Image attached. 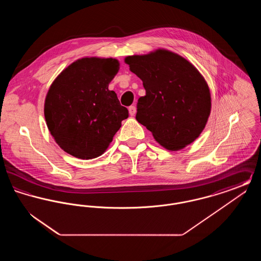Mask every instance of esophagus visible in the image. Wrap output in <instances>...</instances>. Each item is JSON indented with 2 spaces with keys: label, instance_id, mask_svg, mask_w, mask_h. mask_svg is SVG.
Listing matches in <instances>:
<instances>
[{
  "label": "esophagus",
  "instance_id": "obj_1",
  "mask_svg": "<svg viewBox=\"0 0 261 261\" xmlns=\"http://www.w3.org/2000/svg\"><path fill=\"white\" fill-rule=\"evenodd\" d=\"M137 109L135 106H131L130 108H129V113H130V115L131 116H134L135 114H136Z\"/></svg>",
  "mask_w": 261,
  "mask_h": 261
}]
</instances>
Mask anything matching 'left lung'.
Listing matches in <instances>:
<instances>
[{
  "label": "left lung",
  "mask_w": 261,
  "mask_h": 261,
  "mask_svg": "<svg viewBox=\"0 0 261 261\" xmlns=\"http://www.w3.org/2000/svg\"><path fill=\"white\" fill-rule=\"evenodd\" d=\"M124 62L146 90V96L138 99L137 121L168 150H180L193 143L211 111V91L199 70L165 49L128 56Z\"/></svg>",
  "instance_id": "left-lung-1"
}]
</instances>
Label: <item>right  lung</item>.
Instances as JSON below:
<instances>
[{"mask_svg":"<svg viewBox=\"0 0 261 261\" xmlns=\"http://www.w3.org/2000/svg\"><path fill=\"white\" fill-rule=\"evenodd\" d=\"M119 62L82 58L64 68L47 93L44 114L50 135L65 152L81 160L101 155L129 115L109 84Z\"/></svg>","mask_w":261,"mask_h":261,"instance_id":"obj_1","label":"right lung"}]
</instances>
